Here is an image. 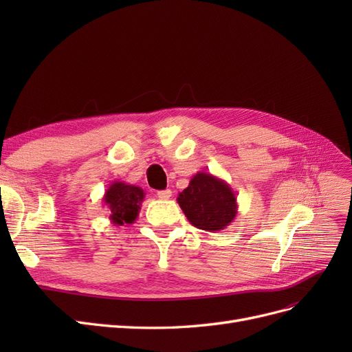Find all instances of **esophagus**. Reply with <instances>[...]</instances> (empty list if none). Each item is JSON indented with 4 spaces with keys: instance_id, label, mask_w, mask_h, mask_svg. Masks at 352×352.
<instances>
[{
    "instance_id": "esophagus-1",
    "label": "esophagus",
    "mask_w": 352,
    "mask_h": 352,
    "mask_svg": "<svg viewBox=\"0 0 352 352\" xmlns=\"http://www.w3.org/2000/svg\"><path fill=\"white\" fill-rule=\"evenodd\" d=\"M157 197H158L160 199H168L170 197H172V190H170V189L158 190V192H157Z\"/></svg>"
}]
</instances>
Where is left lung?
<instances>
[{
	"label": "left lung",
	"mask_w": 352,
	"mask_h": 352,
	"mask_svg": "<svg viewBox=\"0 0 352 352\" xmlns=\"http://www.w3.org/2000/svg\"><path fill=\"white\" fill-rule=\"evenodd\" d=\"M177 204L190 225L207 232L225 229L238 212L236 195L230 185L206 172L192 176L188 188L179 192Z\"/></svg>",
	"instance_id": "obj_1"
}]
</instances>
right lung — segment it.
I'll return each mask as SVG.
<instances>
[{
	"instance_id": "add662e5",
	"label": "right lung",
	"mask_w": 352,
	"mask_h": 352,
	"mask_svg": "<svg viewBox=\"0 0 352 352\" xmlns=\"http://www.w3.org/2000/svg\"><path fill=\"white\" fill-rule=\"evenodd\" d=\"M145 198L144 189L114 180L102 197L104 204L110 210L109 219L114 225H132L140 214L141 204Z\"/></svg>"
}]
</instances>
